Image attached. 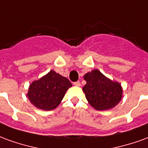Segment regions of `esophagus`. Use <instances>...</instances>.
Listing matches in <instances>:
<instances>
[{"mask_svg":"<svg viewBox=\"0 0 148 148\" xmlns=\"http://www.w3.org/2000/svg\"><path fill=\"white\" fill-rule=\"evenodd\" d=\"M74 85L75 86H81V83H80V82H74Z\"/></svg>","mask_w":148,"mask_h":148,"instance_id":"esophagus-1","label":"esophagus"}]
</instances>
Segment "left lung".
<instances>
[{"label":"left lung","instance_id":"8db88e82","mask_svg":"<svg viewBox=\"0 0 148 148\" xmlns=\"http://www.w3.org/2000/svg\"><path fill=\"white\" fill-rule=\"evenodd\" d=\"M86 84L82 88L88 102L97 110L104 111L114 108L121 101L123 89L118 82H113L98 70L84 75Z\"/></svg>","mask_w":148,"mask_h":148}]
</instances>
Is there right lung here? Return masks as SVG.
Listing matches in <instances>:
<instances>
[{"instance_id":"obj_1","label":"right lung","mask_w":148,"mask_h":148,"mask_svg":"<svg viewBox=\"0 0 148 148\" xmlns=\"http://www.w3.org/2000/svg\"><path fill=\"white\" fill-rule=\"evenodd\" d=\"M72 86L71 82L55 71H50L29 86L27 97L37 109L49 111L56 109L65 93Z\"/></svg>"}]
</instances>
